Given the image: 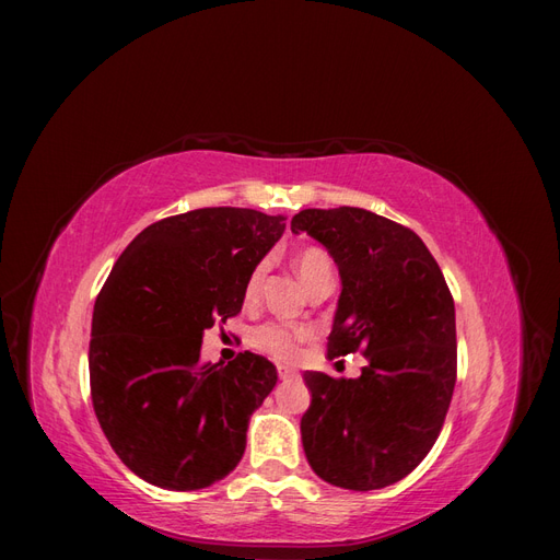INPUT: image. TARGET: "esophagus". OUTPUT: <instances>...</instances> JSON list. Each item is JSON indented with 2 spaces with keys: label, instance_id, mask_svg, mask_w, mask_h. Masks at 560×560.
Here are the masks:
<instances>
[{
  "label": "esophagus",
  "instance_id": "34e87169",
  "mask_svg": "<svg viewBox=\"0 0 560 560\" xmlns=\"http://www.w3.org/2000/svg\"><path fill=\"white\" fill-rule=\"evenodd\" d=\"M278 376H280V381H294L299 376V371L294 366L278 364Z\"/></svg>",
  "mask_w": 560,
  "mask_h": 560
}]
</instances>
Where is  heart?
Here are the masks:
<instances>
[{
  "label": "heart",
  "mask_w": 560,
  "mask_h": 560,
  "mask_svg": "<svg viewBox=\"0 0 560 560\" xmlns=\"http://www.w3.org/2000/svg\"><path fill=\"white\" fill-rule=\"evenodd\" d=\"M296 273L301 282L306 284V290L317 280L334 278V261L329 257V252L319 249V247H303L294 254L292 259ZM266 273V264H257L252 268V273L247 276L245 282V299H254L259 292L261 280ZM313 338V329L306 325H294V322H264V325L254 327L249 334V343L270 354L273 360L280 362H292L301 346L308 343Z\"/></svg>",
  "instance_id": "b5f03b06"
}]
</instances>
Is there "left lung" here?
<instances>
[{
	"mask_svg": "<svg viewBox=\"0 0 560 560\" xmlns=\"http://www.w3.org/2000/svg\"><path fill=\"white\" fill-rule=\"evenodd\" d=\"M292 231L325 245L341 273L329 360L362 352L360 378L306 371L301 439L319 479L376 490L411 474L434 446L457 376L455 306L418 235L362 208L301 210Z\"/></svg>",
	"mask_w": 560,
	"mask_h": 560,
	"instance_id": "left-lung-1",
	"label": "left lung"
}]
</instances>
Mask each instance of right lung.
<instances>
[{
	"label": "right lung",
	"instance_id": "right-lung-1",
	"mask_svg": "<svg viewBox=\"0 0 560 560\" xmlns=\"http://www.w3.org/2000/svg\"><path fill=\"white\" fill-rule=\"evenodd\" d=\"M282 219L247 208L165 217L124 249L95 299L93 409L114 453L151 486L208 488L241 463L249 416L278 371L249 350L200 362V343L241 313L247 276Z\"/></svg>",
	"mask_w": 560,
	"mask_h": 560
}]
</instances>
